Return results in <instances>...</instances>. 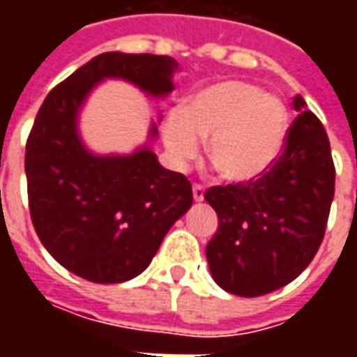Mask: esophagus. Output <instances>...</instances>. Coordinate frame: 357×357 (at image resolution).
I'll list each match as a JSON object with an SVG mask.
<instances>
[{
  "label": "esophagus",
  "mask_w": 357,
  "mask_h": 357,
  "mask_svg": "<svg viewBox=\"0 0 357 357\" xmlns=\"http://www.w3.org/2000/svg\"><path fill=\"white\" fill-rule=\"evenodd\" d=\"M193 199L197 202H201L204 199V187L199 185V183H195L193 185Z\"/></svg>",
  "instance_id": "esophagus-1"
}]
</instances>
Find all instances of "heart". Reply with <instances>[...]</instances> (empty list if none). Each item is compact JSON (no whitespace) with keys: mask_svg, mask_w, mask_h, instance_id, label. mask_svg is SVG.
<instances>
[{"mask_svg":"<svg viewBox=\"0 0 357 357\" xmlns=\"http://www.w3.org/2000/svg\"><path fill=\"white\" fill-rule=\"evenodd\" d=\"M287 133L283 102L239 80L202 88L185 110H170L162 128L164 147L178 168L193 162L201 139H208V160L231 183H250L268 174L283 153Z\"/></svg>","mask_w":357,"mask_h":357,"instance_id":"1","label":"heart"}]
</instances>
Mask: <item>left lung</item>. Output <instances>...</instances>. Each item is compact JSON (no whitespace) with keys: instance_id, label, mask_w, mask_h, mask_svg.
Masks as SVG:
<instances>
[{"instance_id":"1","label":"left lung","mask_w":357,"mask_h":357,"mask_svg":"<svg viewBox=\"0 0 357 357\" xmlns=\"http://www.w3.org/2000/svg\"><path fill=\"white\" fill-rule=\"evenodd\" d=\"M292 105L298 116L271 170L250 183L204 193L218 214V231L206 245L210 273L237 296H262L291 283L325 235L335 197L329 137L300 95Z\"/></svg>"}]
</instances>
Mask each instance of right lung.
Here are the masks:
<instances>
[{
	"label": "right lung",
	"instance_id": "obj_1",
	"mask_svg": "<svg viewBox=\"0 0 357 357\" xmlns=\"http://www.w3.org/2000/svg\"><path fill=\"white\" fill-rule=\"evenodd\" d=\"M178 63L168 55L101 53L51 89L26 141L30 218L63 268L91 283H124L147 268L193 204L191 181L162 168L149 147L97 156L78 135V112L105 78L164 97ZM156 126L151 128V137Z\"/></svg>",
	"mask_w": 357,
	"mask_h": 357
}]
</instances>
